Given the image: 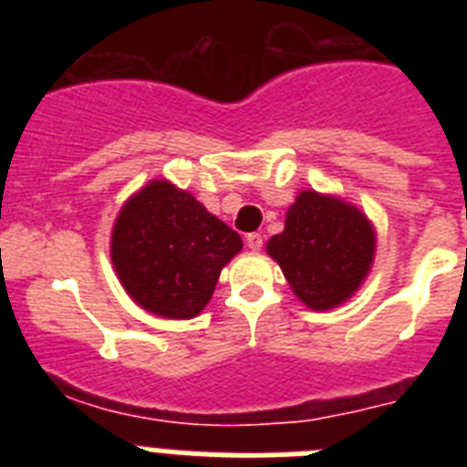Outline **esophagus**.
<instances>
[{
    "label": "esophagus",
    "mask_w": 467,
    "mask_h": 467,
    "mask_svg": "<svg viewBox=\"0 0 467 467\" xmlns=\"http://www.w3.org/2000/svg\"><path fill=\"white\" fill-rule=\"evenodd\" d=\"M245 243H247V247L253 250V253H259V250H262V245H264V236H262V234H247Z\"/></svg>",
    "instance_id": "1"
}]
</instances>
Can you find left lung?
Listing matches in <instances>:
<instances>
[{
  "label": "left lung",
  "mask_w": 467,
  "mask_h": 467,
  "mask_svg": "<svg viewBox=\"0 0 467 467\" xmlns=\"http://www.w3.org/2000/svg\"><path fill=\"white\" fill-rule=\"evenodd\" d=\"M296 299L329 311L350 299L372 271L377 229L358 205L304 189L285 214V229L266 243Z\"/></svg>",
  "instance_id": "1"
}]
</instances>
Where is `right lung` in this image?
Returning <instances> with one entry per match:
<instances>
[{
  "instance_id": "right-lung-1",
  "label": "right lung",
  "mask_w": 467,
  "mask_h": 467,
  "mask_svg": "<svg viewBox=\"0 0 467 467\" xmlns=\"http://www.w3.org/2000/svg\"><path fill=\"white\" fill-rule=\"evenodd\" d=\"M241 250L236 231L163 177L128 196L111 226L119 283L140 308L168 320L203 311L222 269Z\"/></svg>"
}]
</instances>
